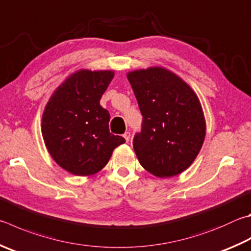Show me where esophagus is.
<instances>
[{"instance_id":"1","label":"esophagus","mask_w":251,"mask_h":251,"mask_svg":"<svg viewBox=\"0 0 251 251\" xmlns=\"http://www.w3.org/2000/svg\"><path fill=\"white\" fill-rule=\"evenodd\" d=\"M123 137H124V138H125V140H126V143H128V141H129V139H130V133H129V131H126V133H125L124 135H123Z\"/></svg>"}]
</instances>
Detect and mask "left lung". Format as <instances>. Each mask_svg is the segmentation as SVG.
I'll return each instance as SVG.
<instances>
[{
  "label": "left lung",
  "instance_id": "8db88e82",
  "mask_svg": "<svg viewBox=\"0 0 251 251\" xmlns=\"http://www.w3.org/2000/svg\"><path fill=\"white\" fill-rule=\"evenodd\" d=\"M127 79L143 115L133 141L139 163L158 177L180 175L198 157L206 134L197 93L163 67L129 71Z\"/></svg>",
  "mask_w": 251,
  "mask_h": 251
}]
</instances>
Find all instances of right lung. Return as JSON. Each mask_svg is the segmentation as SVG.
Wrapping results in <instances>:
<instances>
[{
    "label": "right lung",
    "mask_w": 251,
    "mask_h": 251,
    "mask_svg": "<svg viewBox=\"0 0 251 251\" xmlns=\"http://www.w3.org/2000/svg\"><path fill=\"white\" fill-rule=\"evenodd\" d=\"M113 70L80 69L53 91L43 113L42 134L50 156L71 175L93 176L124 144L110 133V113L100 104Z\"/></svg>",
    "instance_id": "obj_1"
}]
</instances>
